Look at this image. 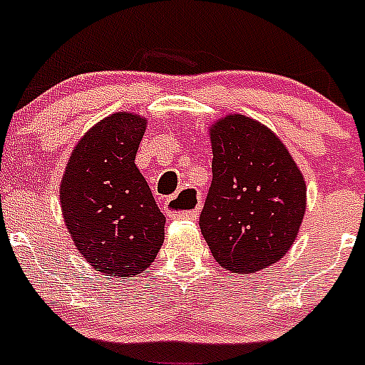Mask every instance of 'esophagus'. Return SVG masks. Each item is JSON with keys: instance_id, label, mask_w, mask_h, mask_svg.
Here are the masks:
<instances>
[{"instance_id": "1", "label": "esophagus", "mask_w": 365, "mask_h": 365, "mask_svg": "<svg viewBox=\"0 0 365 365\" xmlns=\"http://www.w3.org/2000/svg\"><path fill=\"white\" fill-rule=\"evenodd\" d=\"M199 205H201V195L195 188H182L172 197H168L164 202V208L172 217L175 219H195L199 215ZM182 207H190V211H182Z\"/></svg>"}]
</instances>
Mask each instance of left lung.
Wrapping results in <instances>:
<instances>
[{
  "label": "left lung",
  "mask_w": 365,
  "mask_h": 365,
  "mask_svg": "<svg viewBox=\"0 0 365 365\" xmlns=\"http://www.w3.org/2000/svg\"><path fill=\"white\" fill-rule=\"evenodd\" d=\"M212 185L199 227L212 256L232 272L272 265L287 250L305 214V182L276 135L243 115L210 130Z\"/></svg>",
  "instance_id": "obj_1"
}]
</instances>
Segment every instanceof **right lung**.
Listing matches in <instances>:
<instances>
[{
    "mask_svg": "<svg viewBox=\"0 0 365 365\" xmlns=\"http://www.w3.org/2000/svg\"><path fill=\"white\" fill-rule=\"evenodd\" d=\"M146 120L115 113L74 148L60 188L66 225L82 257L104 276L131 278L157 257L164 217L135 166Z\"/></svg>",
    "mask_w": 365,
    "mask_h": 365,
    "instance_id": "1",
    "label": "right lung"
}]
</instances>
